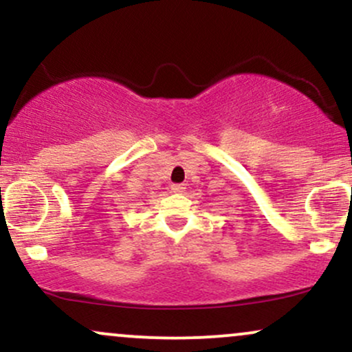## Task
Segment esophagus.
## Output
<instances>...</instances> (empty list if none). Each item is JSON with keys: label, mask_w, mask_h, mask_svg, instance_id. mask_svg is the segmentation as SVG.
Masks as SVG:
<instances>
[{"label": "esophagus", "mask_w": 352, "mask_h": 352, "mask_svg": "<svg viewBox=\"0 0 352 352\" xmlns=\"http://www.w3.org/2000/svg\"><path fill=\"white\" fill-rule=\"evenodd\" d=\"M172 192H175V193L185 192V185L184 184H173L172 185Z\"/></svg>", "instance_id": "obj_1"}]
</instances>
